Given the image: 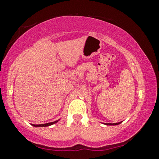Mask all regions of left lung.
<instances>
[{
    "label": "left lung",
    "instance_id": "1",
    "mask_svg": "<svg viewBox=\"0 0 159 159\" xmlns=\"http://www.w3.org/2000/svg\"><path fill=\"white\" fill-rule=\"evenodd\" d=\"M121 122H118V123H113V124H111V123H104L105 125H118V124H120Z\"/></svg>",
    "mask_w": 159,
    "mask_h": 159
}]
</instances>
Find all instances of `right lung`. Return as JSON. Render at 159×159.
I'll return each instance as SVG.
<instances>
[{
    "instance_id": "add662e5",
    "label": "right lung",
    "mask_w": 159,
    "mask_h": 159,
    "mask_svg": "<svg viewBox=\"0 0 159 159\" xmlns=\"http://www.w3.org/2000/svg\"><path fill=\"white\" fill-rule=\"evenodd\" d=\"M60 120V119H59ZM59 120H57V121H53V122H49V123H47V124H32L33 127H48V126H50V125H52V124H54L55 123H57Z\"/></svg>"
}]
</instances>
